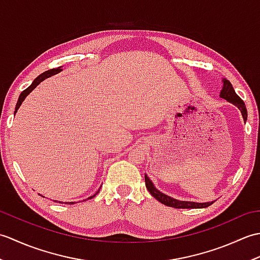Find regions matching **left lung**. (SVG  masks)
<instances>
[{"mask_svg": "<svg viewBox=\"0 0 260 260\" xmlns=\"http://www.w3.org/2000/svg\"><path fill=\"white\" fill-rule=\"evenodd\" d=\"M222 88L221 91H220V97L225 99V101L234 104L236 107H238L239 110L241 112L242 118L246 121L247 120V108L245 106V103L242 102V99L237 95L233 85L230 84V81L225 78H222ZM145 184H146V189L148 190V192L156 199L157 201H159L161 203L165 204L168 207H172V208H176V209H201V208H207L209 207L210 204H212V202H204V203H200V202H193V201H181L178 200V199L171 198L170 196H167L165 193L161 192L159 190H157L155 186H154L153 182L150 180V178H147V175L145 174Z\"/></svg>", "mask_w": 260, "mask_h": 260, "instance_id": "left-lung-1", "label": "left lung"}]
</instances>
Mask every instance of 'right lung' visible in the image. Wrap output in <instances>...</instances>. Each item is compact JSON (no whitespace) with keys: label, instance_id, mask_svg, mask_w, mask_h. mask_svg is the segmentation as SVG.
I'll return each mask as SVG.
<instances>
[{"label":"right lung","instance_id":"right-lung-1","mask_svg":"<svg viewBox=\"0 0 260 260\" xmlns=\"http://www.w3.org/2000/svg\"><path fill=\"white\" fill-rule=\"evenodd\" d=\"M61 70H62V69H61V67H58V68H56V69H50V70H48V71H45V73L41 74L40 76H38L37 78H36L35 80H33L32 84H31L29 87H27L25 90H23V91L21 92V95L19 96V99H18V103H16V106H15V112H14V115H15V113H16V112H18L19 107L21 106L22 103H23V101H24V99L26 98V96L29 95V93H30V92H31L33 89H35V88H36V87H37L39 84H40V82H42V81L45 80V79L49 78V77H51V76H53V75H57V74H58V73H60V71H61ZM99 190H101V187H99ZM99 190H98V191H97V192H96L95 194H93V196H91V197H89V198H88V199H86V200H89V199H92L93 197H96V194H97V193L99 192ZM84 201H85V200H84ZM54 202H58V201L54 200ZM59 203H63V202L59 201ZM66 203L73 204V203H75V202H66Z\"/></svg>","mask_w":260,"mask_h":260}]
</instances>
